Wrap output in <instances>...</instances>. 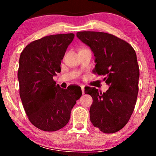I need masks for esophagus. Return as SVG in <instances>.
Wrapping results in <instances>:
<instances>
[{
	"instance_id": "esophagus-1",
	"label": "esophagus",
	"mask_w": 156,
	"mask_h": 156,
	"mask_svg": "<svg viewBox=\"0 0 156 156\" xmlns=\"http://www.w3.org/2000/svg\"><path fill=\"white\" fill-rule=\"evenodd\" d=\"M80 87L82 89V93H83V94H84V87L83 85H80Z\"/></svg>"
}]
</instances>
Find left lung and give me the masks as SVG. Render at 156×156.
I'll return each instance as SVG.
<instances>
[{"label":"left lung","instance_id":"8db88e82","mask_svg":"<svg viewBox=\"0 0 156 156\" xmlns=\"http://www.w3.org/2000/svg\"><path fill=\"white\" fill-rule=\"evenodd\" d=\"M76 36L94 53V72L105 76L106 92L87 87L93 98L89 113L95 127L105 133L120 131L133 113L138 93L139 67L135 50L126 41L99 31H79Z\"/></svg>","mask_w":156,"mask_h":156}]
</instances>
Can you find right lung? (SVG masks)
Instances as JSON below:
<instances>
[{"label": "right lung", "mask_w": 156, "mask_h": 156, "mask_svg": "<svg viewBox=\"0 0 156 156\" xmlns=\"http://www.w3.org/2000/svg\"><path fill=\"white\" fill-rule=\"evenodd\" d=\"M73 38L72 33L47 36L31 42L20 54V97L29 120L41 130L55 131L64 127L82 96L81 88H60L53 80L61 71V60Z\"/></svg>", "instance_id": "1"}]
</instances>
